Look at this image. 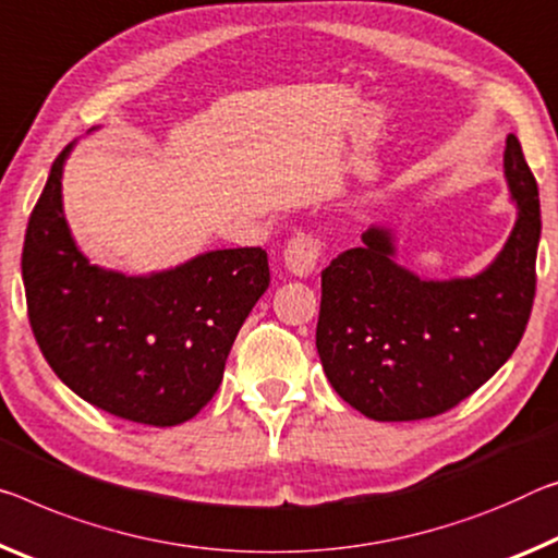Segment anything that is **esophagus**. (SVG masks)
<instances>
[{"label":"esophagus","mask_w":558,"mask_h":558,"mask_svg":"<svg viewBox=\"0 0 558 558\" xmlns=\"http://www.w3.org/2000/svg\"><path fill=\"white\" fill-rule=\"evenodd\" d=\"M320 241L313 238L311 233H298L290 238L286 245V253H282V260H286V268L293 272L295 278H307L313 276L317 268V260H320Z\"/></svg>","instance_id":"esophagus-1"}]
</instances>
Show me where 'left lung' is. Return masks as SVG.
I'll return each instance as SVG.
<instances>
[{
  "label": "left lung",
  "instance_id": "1",
  "mask_svg": "<svg viewBox=\"0 0 558 558\" xmlns=\"http://www.w3.org/2000/svg\"><path fill=\"white\" fill-rule=\"evenodd\" d=\"M504 175L517 223L476 276L420 278L397 263L387 226L367 228L362 247L323 270L317 355L335 392L365 417L412 422L452 410L517 350L536 293L542 208L514 134Z\"/></svg>",
  "mask_w": 558,
  "mask_h": 558
}]
</instances>
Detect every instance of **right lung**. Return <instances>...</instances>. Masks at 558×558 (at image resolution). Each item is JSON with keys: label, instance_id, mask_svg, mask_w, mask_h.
<instances>
[{"label": "right lung", "instance_id": "obj_1", "mask_svg": "<svg viewBox=\"0 0 558 558\" xmlns=\"http://www.w3.org/2000/svg\"><path fill=\"white\" fill-rule=\"evenodd\" d=\"M74 144L51 163L26 226L22 280L32 332L69 390L113 417L173 427L216 395L247 313L270 286L263 247H223L126 276L78 251L61 201Z\"/></svg>", "mask_w": 558, "mask_h": 558}]
</instances>
